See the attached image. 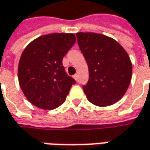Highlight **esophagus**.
Returning a JSON list of instances; mask_svg holds the SVG:
<instances>
[{
  "label": "esophagus",
  "instance_id": "1",
  "mask_svg": "<svg viewBox=\"0 0 150 150\" xmlns=\"http://www.w3.org/2000/svg\"><path fill=\"white\" fill-rule=\"evenodd\" d=\"M73 78H74L75 80H78V75H77V74H75V75L73 76Z\"/></svg>",
  "mask_w": 150,
  "mask_h": 150
}]
</instances>
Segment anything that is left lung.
<instances>
[{
    "mask_svg": "<svg viewBox=\"0 0 150 150\" xmlns=\"http://www.w3.org/2000/svg\"><path fill=\"white\" fill-rule=\"evenodd\" d=\"M76 36L89 69V81L83 86L88 100L100 107L115 104L131 81L132 63L126 50L102 34L78 32Z\"/></svg>",
    "mask_w": 150,
    "mask_h": 150,
    "instance_id": "8db88e82",
    "label": "left lung"
}]
</instances>
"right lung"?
Listing matches in <instances>:
<instances>
[{"label": "right lung", "instance_id": "add662e5", "mask_svg": "<svg viewBox=\"0 0 150 150\" xmlns=\"http://www.w3.org/2000/svg\"><path fill=\"white\" fill-rule=\"evenodd\" d=\"M73 33L39 36L25 48L18 65V80L32 105L54 110L65 101L75 81L66 75L62 59L75 42Z\"/></svg>", "mask_w": 150, "mask_h": 150}]
</instances>
